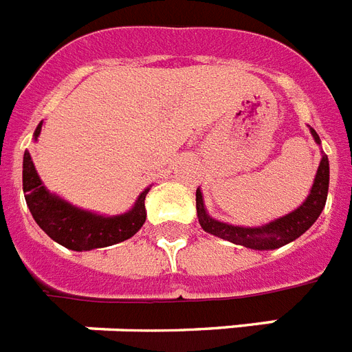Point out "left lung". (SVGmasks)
Returning a JSON list of instances; mask_svg holds the SVG:
<instances>
[{
    "label": "left lung",
    "instance_id": "8db88e82",
    "mask_svg": "<svg viewBox=\"0 0 352 352\" xmlns=\"http://www.w3.org/2000/svg\"><path fill=\"white\" fill-rule=\"evenodd\" d=\"M313 134L314 142L322 145L320 136L316 134L314 129L309 127ZM329 192V160L327 154H323L320 160L318 170L314 176L313 187L309 190L307 198L303 199V204L291 210L289 214L280 216L276 220H271L269 223L258 225V227H241V225L225 223V221L216 220L207 212L204 204V194L201 190H196V212H198V221L201 229L209 234H214L221 240H227L236 245H243L247 249H254V251H272V249H280V247L287 245L291 241L311 229V225L318 220L322 214L325 201H327Z\"/></svg>",
    "mask_w": 352,
    "mask_h": 352
}]
</instances>
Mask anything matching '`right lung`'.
Returning a JSON list of instances; mask_svg holds the SVG:
<instances>
[{"instance_id":"add662e5","label":"right lung","mask_w":352,"mask_h":352,"mask_svg":"<svg viewBox=\"0 0 352 352\" xmlns=\"http://www.w3.org/2000/svg\"><path fill=\"white\" fill-rule=\"evenodd\" d=\"M41 125L43 122H39L34 131V142H38ZM148 190L151 185L140 192L132 209L123 214H98L92 210L80 209L58 194L50 192L39 178L29 151L23 154V192L30 214L41 230L70 251H92L132 238L147 218L145 196Z\"/></svg>"}]
</instances>
